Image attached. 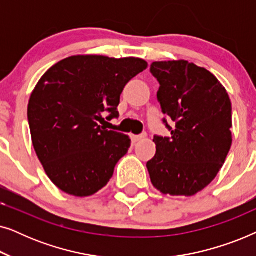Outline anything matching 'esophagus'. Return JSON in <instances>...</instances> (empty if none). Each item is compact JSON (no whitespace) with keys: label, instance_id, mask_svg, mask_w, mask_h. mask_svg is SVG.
Returning <instances> with one entry per match:
<instances>
[{"label":"esophagus","instance_id":"esophagus-1","mask_svg":"<svg viewBox=\"0 0 256 256\" xmlns=\"http://www.w3.org/2000/svg\"><path fill=\"white\" fill-rule=\"evenodd\" d=\"M144 138H146V134H141V135H132V136H130V138H132V143H136V142L141 141V140H143Z\"/></svg>","mask_w":256,"mask_h":256}]
</instances>
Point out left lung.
I'll use <instances>...</instances> for the list:
<instances>
[{
	"mask_svg": "<svg viewBox=\"0 0 256 256\" xmlns=\"http://www.w3.org/2000/svg\"><path fill=\"white\" fill-rule=\"evenodd\" d=\"M157 100L174 122L170 138L154 136L156 154L146 163L154 186L190 197L214 180L232 146V104L225 87L204 68L186 60L155 62Z\"/></svg>",
	"mask_w": 256,
	"mask_h": 256,
	"instance_id": "obj_1",
	"label": "left lung"
}]
</instances>
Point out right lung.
I'll return each instance as SVG.
<instances>
[{
	"label": "right lung",
	"mask_w": 256,
	"mask_h": 256,
	"mask_svg": "<svg viewBox=\"0 0 256 256\" xmlns=\"http://www.w3.org/2000/svg\"><path fill=\"white\" fill-rule=\"evenodd\" d=\"M148 68L140 58L72 56L48 68L28 104L31 138L56 186L88 197L106 186L127 154L130 138L99 122L118 116L120 96L129 80Z\"/></svg>",
	"instance_id": "right-lung-1"
}]
</instances>
